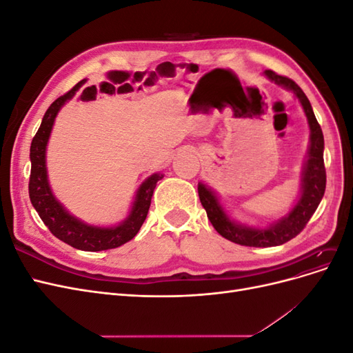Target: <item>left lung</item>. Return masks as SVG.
Instances as JSON below:
<instances>
[{"mask_svg": "<svg viewBox=\"0 0 353 353\" xmlns=\"http://www.w3.org/2000/svg\"><path fill=\"white\" fill-rule=\"evenodd\" d=\"M265 74L275 83L283 85L296 94V97L303 105L309 128H311V145H309L307 162L303 170L301 199L296 203L293 210L274 225L265 230H254L232 222L223 212L216 196L206 185L199 184L197 187L200 201L213 228L227 240L241 245H249V248H272V245L290 241L297 234H301L324 196L327 181L324 166V135L314 114L311 103H309L302 88L290 78L275 73L274 70H265Z\"/></svg>", "mask_w": 353, "mask_h": 353, "instance_id": "1", "label": "left lung"}]
</instances>
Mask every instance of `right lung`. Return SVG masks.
Wrapping results in <instances>:
<instances>
[{"mask_svg": "<svg viewBox=\"0 0 353 353\" xmlns=\"http://www.w3.org/2000/svg\"><path fill=\"white\" fill-rule=\"evenodd\" d=\"M83 82L85 79L78 82L70 91L61 95L56 101H52L44 117H42L39 130L30 144L29 197L32 206L35 208L39 218L46 223L52 236L72 245L74 249L85 252H100L119 248V245L132 240L137 236V232L140 231L143 222L147 218L148 209H150L152 196L157 185V181L162 179L163 175L154 174L144 181L141 187L138 188L130 216L121 225L113 228L87 225V223L69 215L65 208L54 199L47 179L46 148L50 132L52 130V123H54L60 108L73 97L74 92L82 87Z\"/></svg>", "mask_w": 353, "mask_h": 353, "instance_id": "add662e5", "label": "right lung"}]
</instances>
